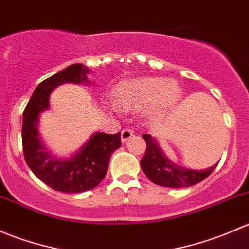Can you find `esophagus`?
Returning a JSON list of instances; mask_svg holds the SVG:
<instances>
[{
  "instance_id": "obj_1",
  "label": "esophagus",
  "mask_w": 249,
  "mask_h": 249,
  "mask_svg": "<svg viewBox=\"0 0 249 249\" xmlns=\"http://www.w3.org/2000/svg\"><path fill=\"white\" fill-rule=\"evenodd\" d=\"M132 136H134V131H132L131 129H124L122 131V135H120L123 142H126V141L129 139H131Z\"/></svg>"
}]
</instances>
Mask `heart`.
<instances>
[{"mask_svg":"<svg viewBox=\"0 0 249 249\" xmlns=\"http://www.w3.org/2000/svg\"><path fill=\"white\" fill-rule=\"evenodd\" d=\"M180 89L177 83L162 77L124 80L114 88L113 102L123 110L148 108L152 117H161L177 105Z\"/></svg>","mask_w":249,"mask_h":249,"instance_id":"b5f03b06","label":"heart"}]
</instances>
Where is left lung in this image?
Masks as SVG:
<instances>
[{
  "label": "left lung",
  "mask_w": 249,
  "mask_h": 249,
  "mask_svg": "<svg viewBox=\"0 0 249 249\" xmlns=\"http://www.w3.org/2000/svg\"><path fill=\"white\" fill-rule=\"evenodd\" d=\"M147 149L141 160V167L148 178L158 185L169 188H187L197 184L207 178L218 162L205 170H192L172 162L160 148L159 143L150 135H143Z\"/></svg>",
  "instance_id": "left-lung-1"
}]
</instances>
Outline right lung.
<instances>
[{
    "mask_svg": "<svg viewBox=\"0 0 249 249\" xmlns=\"http://www.w3.org/2000/svg\"><path fill=\"white\" fill-rule=\"evenodd\" d=\"M90 69L74 64L39 83L22 114V149L26 164L38 179L62 193H83L97 187L106 176L109 159L120 148V132H95L83 147L69 158H56L47 149L38 130L39 115L49 109L53 90L65 83L90 84Z\"/></svg>",
    "mask_w": 249,
    "mask_h": 249,
    "instance_id": "add662e5",
    "label": "right lung"
}]
</instances>
